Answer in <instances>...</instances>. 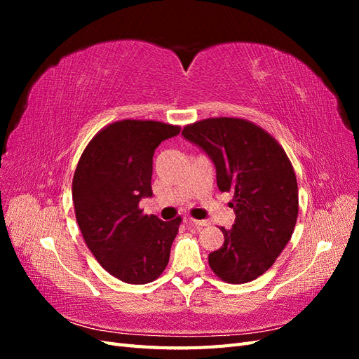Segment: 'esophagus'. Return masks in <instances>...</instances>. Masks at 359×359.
<instances>
[{
	"mask_svg": "<svg viewBox=\"0 0 359 359\" xmlns=\"http://www.w3.org/2000/svg\"><path fill=\"white\" fill-rule=\"evenodd\" d=\"M186 222L191 226H198V227H203V226L208 224V222H206V220H196V219H191V217H187Z\"/></svg>",
	"mask_w": 359,
	"mask_h": 359,
	"instance_id": "1",
	"label": "esophagus"
}]
</instances>
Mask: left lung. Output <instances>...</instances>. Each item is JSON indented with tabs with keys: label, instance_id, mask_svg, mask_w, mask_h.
<instances>
[{
	"label": "left lung",
	"instance_id": "obj_1",
	"mask_svg": "<svg viewBox=\"0 0 359 359\" xmlns=\"http://www.w3.org/2000/svg\"><path fill=\"white\" fill-rule=\"evenodd\" d=\"M182 136L212 160L217 186L233 191L235 223L222 227L223 245L210 253L212 273L226 283H248L268 271L292 238L298 182L283 147L244 118H206Z\"/></svg>",
	"mask_w": 359,
	"mask_h": 359
}]
</instances>
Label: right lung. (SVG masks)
<instances>
[{"instance_id": "obj_1", "label": "right lung", "mask_w": 359, "mask_h": 359, "mask_svg": "<svg viewBox=\"0 0 359 359\" xmlns=\"http://www.w3.org/2000/svg\"><path fill=\"white\" fill-rule=\"evenodd\" d=\"M180 130L153 119L112 123L90 140L74 170L72 196L83 241L124 283H151L168 266L181 217L163 222L144 214L139 201L153 196L156 148Z\"/></svg>"}]
</instances>
